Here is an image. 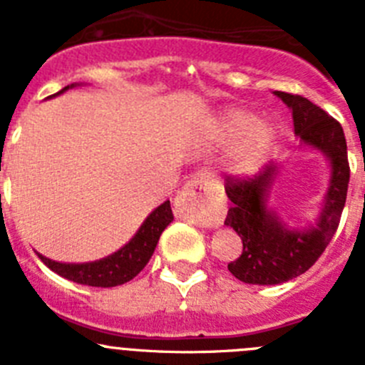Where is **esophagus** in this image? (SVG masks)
<instances>
[{"label": "esophagus", "instance_id": "obj_1", "mask_svg": "<svg viewBox=\"0 0 365 365\" xmlns=\"http://www.w3.org/2000/svg\"><path fill=\"white\" fill-rule=\"evenodd\" d=\"M175 215L199 225V227H219L225 217V202L215 195V182L212 173L201 172L188 180L185 188L177 193Z\"/></svg>", "mask_w": 365, "mask_h": 365}]
</instances>
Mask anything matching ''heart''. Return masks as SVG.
<instances>
[{"mask_svg":"<svg viewBox=\"0 0 365 365\" xmlns=\"http://www.w3.org/2000/svg\"><path fill=\"white\" fill-rule=\"evenodd\" d=\"M221 133L227 140L243 137L234 157V170L241 175L256 172L274 144V128L265 120L256 122L252 113L228 109L221 118Z\"/></svg>","mask_w":365,"mask_h":365,"instance_id":"heart-1","label":"heart"}]
</instances>
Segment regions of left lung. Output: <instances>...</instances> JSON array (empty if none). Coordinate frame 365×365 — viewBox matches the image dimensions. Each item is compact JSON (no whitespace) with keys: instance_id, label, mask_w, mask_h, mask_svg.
<instances>
[{"instance_id":"obj_1","label":"left lung","mask_w":365,"mask_h":365,"mask_svg":"<svg viewBox=\"0 0 365 365\" xmlns=\"http://www.w3.org/2000/svg\"><path fill=\"white\" fill-rule=\"evenodd\" d=\"M274 93L292 109L294 133L299 140L320 150L329 159L331 180L318 221L296 230L267 208L269 190L278 175L276 164H267L254 177L225 179V190L232 201L225 225L234 228L243 241V252L228 263V270L240 282L252 285L285 283L314 265L336 232L349 186L347 144L340 122L303 96Z\"/></svg>"}]
</instances>
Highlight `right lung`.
I'll return each mask as SVG.
<instances>
[{
    "label": "right lung",
    "instance_id": "obj_1",
    "mask_svg": "<svg viewBox=\"0 0 365 365\" xmlns=\"http://www.w3.org/2000/svg\"><path fill=\"white\" fill-rule=\"evenodd\" d=\"M69 87H74V83L63 87L60 93L67 91ZM172 221V206H170V201H164L159 208H155L148 215L130 243L104 259L91 261V263H58L41 254L38 256L53 272L74 283L89 287H117L133 279L146 267L155 247L159 243L160 234Z\"/></svg>",
    "mask_w": 365,
    "mask_h": 365
}]
</instances>
